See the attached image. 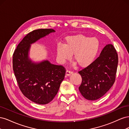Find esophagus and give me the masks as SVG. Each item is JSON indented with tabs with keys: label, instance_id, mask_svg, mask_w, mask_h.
I'll return each instance as SVG.
<instances>
[{
	"label": "esophagus",
	"instance_id": "esophagus-1",
	"mask_svg": "<svg viewBox=\"0 0 129 129\" xmlns=\"http://www.w3.org/2000/svg\"><path fill=\"white\" fill-rule=\"evenodd\" d=\"M72 73H73L72 72L69 71V70H67V71H66V75L67 76H69L71 75Z\"/></svg>",
	"mask_w": 129,
	"mask_h": 129
}]
</instances>
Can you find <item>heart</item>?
Listing matches in <instances>:
<instances>
[{
    "label": "heart",
    "instance_id": "heart-1",
    "mask_svg": "<svg viewBox=\"0 0 129 129\" xmlns=\"http://www.w3.org/2000/svg\"><path fill=\"white\" fill-rule=\"evenodd\" d=\"M100 41L96 38H90L82 34L66 38L64 44L56 47L57 57L61 63L74 60L80 67H87L95 60L100 49Z\"/></svg>",
    "mask_w": 129,
    "mask_h": 129
}]
</instances>
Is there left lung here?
I'll return each mask as SVG.
<instances>
[{
  "instance_id": "1",
  "label": "left lung",
  "mask_w": 129,
  "mask_h": 129,
  "mask_svg": "<svg viewBox=\"0 0 129 129\" xmlns=\"http://www.w3.org/2000/svg\"><path fill=\"white\" fill-rule=\"evenodd\" d=\"M118 62L116 50L108 44L90 65L79 72L82 79L79 89L85 99L98 100L109 91L115 81Z\"/></svg>"
}]
</instances>
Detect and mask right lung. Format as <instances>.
<instances>
[{"instance_id":"right-lung-1","label":"right lung","mask_w":129,"mask_h":129,"mask_svg":"<svg viewBox=\"0 0 129 129\" xmlns=\"http://www.w3.org/2000/svg\"><path fill=\"white\" fill-rule=\"evenodd\" d=\"M55 32L53 29L33 30L23 38L13 55V69L19 88L27 99L39 104L53 100L64 80L66 70L48 60L32 61L29 51L31 44Z\"/></svg>"}]
</instances>
